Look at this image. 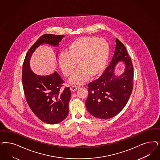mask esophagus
Here are the masks:
<instances>
[{
    "label": "esophagus",
    "instance_id": "esophagus-1",
    "mask_svg": "<svg viewBox=\"0 0 160 160\" xmlns=\"http://www.w3.org/2000/svg\"><path fill=\"white\" fill-rule=\"evenodd\" d=\"M79 88H80V86H72L70 87V90L72 92H74Z\"/></svg>",
    "mask_w": 160,
    "mask_h": 160
}]
</instances>
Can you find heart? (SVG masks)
Returning a JSON list of instances; mask_svg holds the SVG:
<instances>
[{"label":"heart","mask_w":160,"mask_h":160,"mask_svg":"<svg viewBox=\"0 0 160 160\" xmlns=\"http://www.w3.org/2000/svg\"><path fill=\"white\" fill-rule=\"evenodd\" d=\"M109 54L107 41L96 37H83L74 40L68 47L67 53L62 52L58 63L63 73L70 77L77 67L80 68L70 82L80 84L86 82L88 76L94 77L104 70Z\"/></svg>","instance_id":"1"}]
</instances>
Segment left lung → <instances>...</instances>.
Listing matches in <instances>:
<instances>
[{"instance_id":"8db88e82","label":"left lung","mask_w":160,"mask_h":160,"mask_svg":"<svg viewBox=\"0 0 160 160\" xmlns=\"http://www.w3.org/2000/svg\"><path fill=\"white\" fill-rule=\"evenodd\" d=\"M115 53L109 66L97 80L88 84L86 106L88 112L101 119L117 115L127 105L133 89V67L126 47L116 38ZM123 61L126 70L121 76L114 74L118 62Z\"/></svg>"}]
</instances>
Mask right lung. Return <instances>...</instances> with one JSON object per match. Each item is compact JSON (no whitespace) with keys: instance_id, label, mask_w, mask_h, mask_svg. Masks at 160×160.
Segmentation results:
<instances>
[{"instance_id":"obj_1","label":"right lung","mask_w":160,"mask_h":160,"mask_svg":"<svg viewBox=\"0 0 160 160\" xmlns=\"http://www.w3.org/2000/svg\"><path fill=\"white\" fill-rule=\"evenodd\" d=\"M64 37L63 35H42L30 48L23 64L22 82L26 100L33 113L48 124H57L66 119L71 91L69 88L61 89L64 82L56 72L47 76L35 74L30 68L29 61L40 45L57 46Z\"/></svg>"}]
</instances>
